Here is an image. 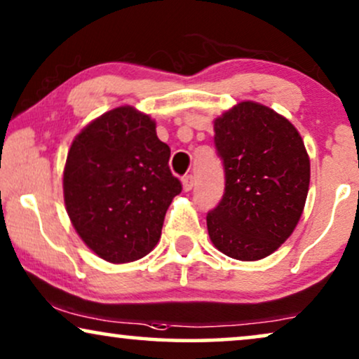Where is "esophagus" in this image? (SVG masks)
Segmentation results:
<instances>
[{
  "mask_svg": "<svg viewBox=\"0 0 359 359\" xmlns=\"http://www.w3.org/2000/svg\"><path fill=\"white\" fill-rule=\"evenodd\" d=\"M182 185H184V190L185 192H189V190L194 189V175L189 174V175H184L182 179Z\"/></svg>",
  "mask_w": 359,
  "mask_h": 359,
  "instance_id": "34e87169",
  "label": "esophagus"
}]
</instances>
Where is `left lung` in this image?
<instances>
[{
  "instance_id": "left-lung-1",
  "label": "left lung",
  "mask_w": 359,
  "mask_h": 359,
  "mask_svg": "<svg viewBox=\"0 0 359 359\" xmlns=\"http://www.w3.org/2000/svg\"><path fill=\"white\" fill-rule=\"evenodd\" d=\"M213 128L224 194L207 215L210 240L233 259H262L302 217L310 184L304 141L289 119L255 102L238 103Z\"/></svg>"
}]
</instances>
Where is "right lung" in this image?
<instances>
[{
  "mask_svg": "<svg viewBox=\"0 0 359 359\" xmlns=\"http://www.w3.org/2000/svg\"><path fill=\"white\" fill-rule=\"evenodd\" d=\"M169 157L156 123L133 107L107 111L76 135L67 154L64 200L95 255L123 264L154 250L167 208L182 192Z\"/></svg>",
  "mask_w": 359,
  "mask_h": 359,
  "instance_id": "obj_1",
  "label": "right lung"
}]
</instances>
